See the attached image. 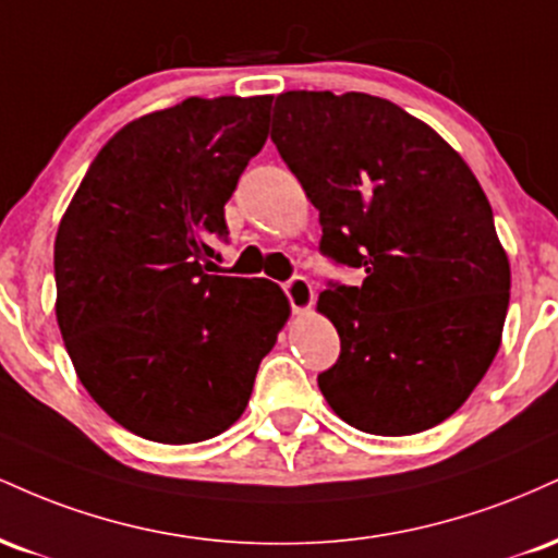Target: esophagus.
<instances>
[{"label": "esophagus", "mask_w": 558, "mask_h": 558, "mask_svg": "<svg viewBox=\"0 0 558 558\" xmlns=\"http://www.w3.org/2000/svg\"><path fill=\"white\" fill-rule=\"evenodd\" d=\"M283 291L288 301H291V310L296 312V315H304V312H310L312 304H315V288H312L310 280L301 278V275L288 280Z\"/></svg>", "instance_id": "34e87169"}]
</instances>
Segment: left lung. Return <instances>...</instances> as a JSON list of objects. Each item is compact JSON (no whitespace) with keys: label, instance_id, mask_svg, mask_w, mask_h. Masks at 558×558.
<instances>
[{"label":"left lung","instance_id":"8db88e82","mask_svg":"<svg viewBox=\"0 0 558 558\" xmlns=\"http://www.w3.org/2000/svg\"><path fill=\"white\" fill-rule=\"evenodd\" d=\"M272 141L319 209V252L362 267L317 310L341 356L317 377L351 427L412 435L451 417L501 345L511 270L488 196L430 125L360 92H286Z\"/></svg>","mask_w":558,"mask_h":558}]
</instances>
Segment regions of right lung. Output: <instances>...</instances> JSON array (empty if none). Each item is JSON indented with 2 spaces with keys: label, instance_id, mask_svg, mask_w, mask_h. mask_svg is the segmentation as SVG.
Masks as SVG:
<instances>
[{
  "label": "right lung",
  "instance_id": "1",
  "mask_svg": "<svg viewBox=\"0 0 558 558\" xmlns=\"http://www.w3.org/2000/svg\"><path fill=\"white\" fill-rule=\"evenodd\" d=\"M272 96L191 99L101 146L54 239L57 325L75 375L125 430L198 444L246 409L291 306L213 275L226 202L267 141Z\"/></svg>",
  "mask_w": 558,
  "mask_h": 558
}]
</instances>
